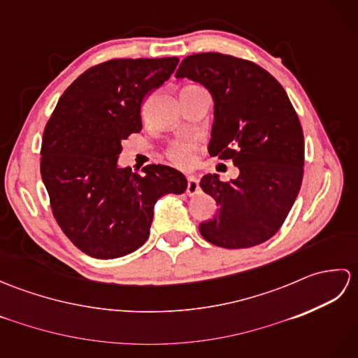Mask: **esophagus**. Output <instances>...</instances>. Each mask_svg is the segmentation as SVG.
<instances>
[{
  "instance_id": "34e87169",
  "label": "esophagus",
  "mask_w": 358,
  "mask_h": 358,
  "mask_svg": "<svg viewBox=\"0 0 358 358\" xmlns=\"http://www.w3.org/2000/svg\"><path fill=\"white\" fill-rule=\"evenodd\" d=\"M200 192H201V187H200V181H199V178H196L195 175H189V177H187L186 194H187V195H191V196H194V195L200 194Z\"/></svg>"
}]
</instances>
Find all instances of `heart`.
I'll list each match as a JSON object with an SVG mask.
<instances>
[{
	"instance_id": "heart-1",
	"label": "heart",
	"mask_w": 358,
	"mask_h": 358,
	"mask_svg": "<svg viewBox=\"0 0 358 358\" xmlns=\"http://www.w3.org/2000/svg\"><path fill=\"white\" fill-rule=\"evenodd\" d=\"M195 150V143L189 140H178L172 143L167 149V157H169L175 164L187 166L192 162V155Z\"/></svg>"
}]
</instances>
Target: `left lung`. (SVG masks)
<instances>
[{"mask_svg":"<svg viewBox=\"0 0 358 358\" xmlns=\"http://www.w3.org/2000/svg\"><path fill=\"white\" fill-rule=\"evenodd\" d=\"M175 78L209 90L214 124L208 150L240 171L227 183L217 173L201 178L220 208L200 224L203 238L226 249L262 245L283 224L303 180L305 141L287 94L263 67L217 52L186 57Z\"/></svg>","mask_w":358,"mask_h":358,"instance_id":"8db88e82","label":"left lung"}]
</instances>
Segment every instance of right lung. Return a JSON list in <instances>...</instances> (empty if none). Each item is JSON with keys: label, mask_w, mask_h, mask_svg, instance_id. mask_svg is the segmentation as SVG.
I'll use <instances>...</instances> for the list:
<instances>
[{"label": "right lung", "mask_w": 358, "mask_h": 358, "mask_svg": "<svg viewBox=\"0 0 358 358\" xmlns=\"http://www.w3.org/2000/svg\"><path fill=\"white\" fill-rule=\"evenodd\" d=\"M180 59L124 58L90 67L64 90L45 124L41 178L53 217L83 252L124 257L149 238L155 203L183 194L187 180L164 164L121 167L129 135L141 131V104Z\"/></svg>", "instance_id": "add662e5"}]
</instances>
